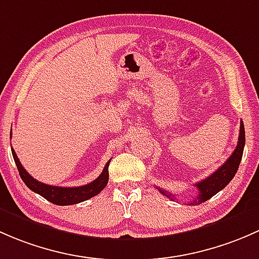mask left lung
<instances>
[{
	"label": "left lung",
	"mask_w": 259,
	"mask_h": 259,
	"mask_svg": "<svg viewBox=\"0 0 259 259\" xmlns=\"http://www.w3.org/2000/svg\"><path fill=\"white\" fill-rule=\"evenodd\" d=\"M244 142H246V135H244V124L243 121H241V127H239V137H238V143H237V147L234 148L233 153L231 154V157L220 167L215 172H213L209 177H207L206 180L201 181V182L196 183V187L198 188V197L193 199L191 204L196 206V204L203 203V202L208 201L209 198H212L214 194H217L218 192L222 191L226 186L228 185L232 181V178L234 177V175L237 173L239 163H241L242 156H243V148H244ZM159 192H161L163 196H166L167 198L175 199V194L170 193L168 191H164L157 187Z\"/></svg>",
	"instance_id": "1"
}]
</instances>
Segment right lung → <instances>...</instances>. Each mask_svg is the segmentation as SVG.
I'll return each instance as SVG.
<instances>
[{
    "mask_svg": "<svg viewBox=\"0 0 259 259\" xmlns=\"http://www.w3.org/2000/svg\"><path fill=\"white\" fill-rule=\"evenodd\" d=\"M11 136H12V131L10 133V137ZM12 156L13 159H15L16 166H17L18 173H20L21 178L25 182V185L31 191H33L34 193H38L39 196L46 198L51 203L57 204V206H70V204H76L79 203V202L87 201V199L92 198L96 194L100 193L108 183V166H110L112 158L106 163L102 173L93 182L89 183V185L79 186V187H57V186L45 185V183L34 180L30 173L23 168L17 154H16V152L13 149Z\"/></svg>",
    "mask_w": 259,
    "mask_h": 259,
    "instance_id": "1",
    "label": "right lung"
}]
</instances>
